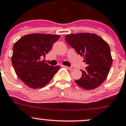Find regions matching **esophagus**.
Returning a JSON list of instances; mask_svg holds the SVG:
<instances>
[{
  "label": "esophagus",
  "instance_id": "esophagus-1",
  "mask_svg": "<svg viewBox=\"0 0 126 126\" xmlns=\"http://www.w3.org/2000/svg\"><path fill=\"white\" fill-rule=\"evenodd\" d=\"M66 67L68 69H69L70 70H74V67H72H72Z\"/></svg>",
  "mask_w": 126,
  "mask_h": 126
}]
</instances>
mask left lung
I'll return each mask as SVG.
<instances>
[{"mask_svg":"<svg viewBox=\"0 0 126 126\" xmlns=\"http://www.w3.org/2000/svg\"><path fill=\"white\" fill-rule=\"evenodd\" d=\"M67 43L81 56L87 67L75 83L85 90L98 87L106 80L112 62L108 44L99 36L91 33L68 34Z\"/></svg>","mask_w":126,"mask_h":126,"instance_id":"obj_1","label":"left lung"}]
</instances>
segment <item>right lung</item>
<instances>
[{
	"label": "right lung",
	"instance_id": "right-lung-1",
	"mask_svg": "<svg viewBox=\"0 0 126 126\" xmlns=\"http://www.w3.org/2000/svg\"><path fill=\"white\" fill-rule=\"evenodd\" d=\"M60 35L33 33L18 40L13 47L12 62L16 74L32 88L45 87L59 70L60 67L45 63V57Z\"/></svg>",
	"mask_w": 126,
	"mask_h": 126
}]
</instances>
